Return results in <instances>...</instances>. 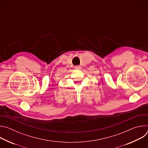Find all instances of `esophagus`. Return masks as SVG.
<instances>
[{"label":"esophagus","mask_w":148,"mask_h":148,"mask_svg":"<svg viewBox=\"0 0 148 148\" xmlns=\"http://www.w3.org/2000/svg\"><path fill=\"white\" fill-rule=\"evenodd\" d=\"M75 69H76V70H79V69H81V66H75Z\"/></svg>","instance_id":"esophagus-1"}]
</instances>
